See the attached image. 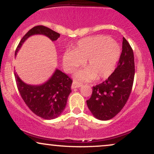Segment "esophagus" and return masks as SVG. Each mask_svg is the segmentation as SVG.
Instances as JSON below:
<instances>
[{"label":"esophagus","instance_id":"1","mask_svg":"<svg viewBox=\"0 0 154 154\" xmlns=\"http://www.w3.org/2000/svg\"><path fill=\"white\" fill-rule=\"evenodd\" d=\"M82 85L80 84V83H79L77 82H75V81H74V82H72V89H75V88H78L82 87Z\"/></svg>","mask_w":154,"mask_h":154}]
</instances>
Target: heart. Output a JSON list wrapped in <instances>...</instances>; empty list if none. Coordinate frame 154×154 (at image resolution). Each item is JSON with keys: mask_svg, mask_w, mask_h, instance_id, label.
<instances>
[{"mask_svg": "<svg viewBox=\"0 0 154 154\" xmlns=\"http://www.w3.org/2000/svg\"><path fill=\"white\" fill-rule=\"evenodd\" d=\"M119 56V45L112 39L98 35L79 40L72 51L63 53L62 62L67 72L75 71L83 62L86 68L77 72L75 77L88 82L108 78L115 69Z\"/></svg>", "mask_w": 154, "mask_h": 154, "instance_id": "b5f03b06", "label": "heart"}]
</instances>
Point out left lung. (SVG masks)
Instances as JSON below:
<instances>
[{"mask_svg": "<svg viewBox=\"0 0 154 154\" xmlns=\"http://www.w3.org/2000/svg\"><path fill=\"white\" fill-rule=\"evenodd\" d=\"M135 77L134 54L128 40L123 38L122 51L114 72L99 85L93 87L87 105L94 117L109 120L125 106L131 93Z\"/></svg>", "mask_w": 154, "mask_h": 154, "instance_id": "1", "label": "left lung"}]
</instances>
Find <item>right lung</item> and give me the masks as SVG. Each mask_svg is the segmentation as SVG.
Instances as JSON below:
<instances>
[{"label":"right lung","mask_w":154,"mask_h":154,"mask_svg":"<svg viewBox=\"0 0 154 154\" xmlns=\"http://www.w3.org/2000/svg\"><path fill=\"white\" fill-rule=\"evenodd\" d=\"M35 35H45L52 41H55L60 37L59 33L45 26H34L19 42L15 56L26 39ZM14 76L22 99L34 114L45 119H55L62 114L66 107L69 95L72 92V80L66 74L56 69L46 82L36 85L23 82L17 72H14Z\"/></svg>","instance_id":"right-lung-1"}]
</instances>
